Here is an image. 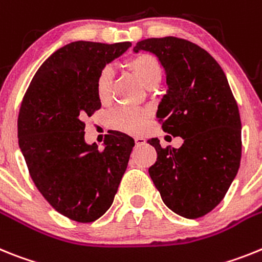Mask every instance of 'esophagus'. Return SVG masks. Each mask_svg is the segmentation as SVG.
Instances as JSON below:
<instances>
[{
	"label": "esophagus",
	"instance_id": "1",
	"mask_svg": "<svg viewBox=\"0 0 262 262\" xmlns=\"http://www.w3.org/2000/svg\"><path fill=\"white\" fill-rule=\"evenodd\" d=\"M134 141H136V145H137V146H141V145L145 144V138L141 137V136H137V137H134Z\"/></svg>",
	"mask_w": 262,
	"mask_h": 262
}]
</instances>
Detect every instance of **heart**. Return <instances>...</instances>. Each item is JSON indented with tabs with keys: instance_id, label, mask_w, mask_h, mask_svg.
I'll return each instance as SVG.
<instances>
[{
	"instance_id": "obj_1",
	"label": "heart",
	"mask_w": 262,
	"mask_h": 262,
	"mask_svg": "<svg viewBox=\"0 0 262 262\" xmlns=\"http://www.w3.org/2000/svg\"><path fill=\"white\" fill-rule=\"evenodd\" d=\"M126 67L137 76L138 80L146 88L158 85L162 79V64L151 54H137L126 60ZM113 71L111 67H104L96 79V93L101 103H106L112 95ZM147 111L120 105L111 112L108 117L109 125L117 130L126 133H140L145 128L147 121Z\"/></svg>"
}]
</instances>
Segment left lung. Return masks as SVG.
<instances>
[{
    "label": "left lung",
    "instance_id": "obj_1",
    "mask_svg": "<svg viewBox=\"0 0 262 262\" xmlns=\"http://www.w3.org/2000/svg\"><path fill=\"white\" fill-rule=\"evenodd\" d=\"M150 51L166 71L169 90L158 105L163 132L183 138L179 149L157 150L149 167L163 203L175 213L198 219L226 196L241 159V120L222 67L190 40L165 36L137 42L134 52Z\"/></svg>",
    "mask_w": 262,
    "mask_h": 262
}]
</instances>
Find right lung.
Here are the masks:
<instances>
[{
  "mask_svg": "<svg viewBox=\"0 0 262 262\" xmlns=\"http://www.w3.org/2000/svg\"><path fill=\"white\" fill-rule=\"evenodd\" d=\"M130 42L77 40L56 50L34 75L18 115V142L30 177L59 213L92 223L112 206L134 140L109 130L104 149L84 141V120L101 108L96 79Z\"/></svg>",
  "mask_w": 262,
  "mask_h": 262,
  "instance_id": "right-lung-1",
  "label": "right lung"
}]
</instances>
